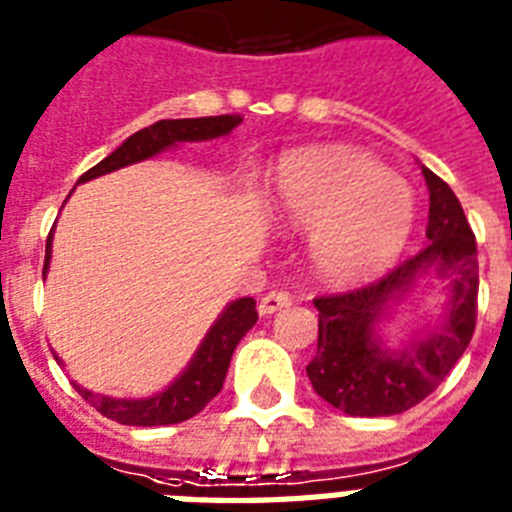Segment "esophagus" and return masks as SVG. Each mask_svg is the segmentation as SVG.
Wrapping results in <instances>:
<instances>
[{
    "instance_id": "1",
    "label": "esophagus",
    "mask_w": 512,
    "mask_h": 512,
    "mask_svg": "<svg viewBox=\"0 0 512 512\" xmlns=\"http://www.w3.org/2000/svg\"><path fill=\"white\" fill-rule=\"evenodd\" d=\"M290 301H293V298H290V293H287V290H272V293H266L264 298L259 301V314L261 316L274 314V311H280V308L290 306Z\"/></svg>"
}]
</instances>
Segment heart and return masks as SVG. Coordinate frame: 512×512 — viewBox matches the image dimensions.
Masks as SVG:
<instances>
[{
  "mask_svg": "<svg viewBox=\"0 0 512 512\" xmlns=\"http://www.w3.org/2000/svg\"><path fill=\"white\" fill-rule=\"evenodd\" d=\"M277 209L293 227L314 232V269L335 285H353L387 269L416 217L413 190L377 159L356 151L290 159L277 177Z\"/></svg>",
  "mask_w": 512,
  "mask_h": 512,
  "instance_id": "heart-1",
  "label": "heart"
}]
</instances>
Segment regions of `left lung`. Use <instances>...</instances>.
Returning <instances> with one entry per match:
<instances>
[{
    "mask_svg": "<svg viewBox=\"0 0 512 512\" xmlns=\"http://www.w3.org/2000/svg\"><path fill=\"white\" fill-rule=\"evenodd\" d=\"M424 177L429 185V246L369 285L314 298L319 345L306 374L316 395L348 416H392L418 405L445 382L474 337L479 298L476 235L450 185L426 167ZM426 271H439L451 280L446 324L400 354L384 351L373 337V324L383 306Z\"/></svg>",
    "mask_w": 512,
    "mask_h": 512,
    "instance_id": "8db88e82",
    "label": "left lung"
}]
</instances>
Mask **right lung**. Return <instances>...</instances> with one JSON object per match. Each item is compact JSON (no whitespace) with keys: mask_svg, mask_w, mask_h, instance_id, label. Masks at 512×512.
<instances>
[{"mask_svg":"<svg viewBox=\"0 0 512 512\" xmlns=\"http://www.w3.org/2000/svg\"><path fill=\"white\" fill-rule=\"evenodd\" d=\"M240 122H243L240 114L193 117V120H159L154 125H149V128L130 135L120 149H114L107 159H101L96 167L83 172L80 183L120 170V167H128V164L141 162V159H149V156L170 149L175 143L209 141V138L227 135L232 128H238ZM49 259H52V232L46 238L44 274L46 266H49ZM256 319H259V311H256V301L253 298H240V301L230 303L217 322H214V327L209 329V335L204 337V342L196 350V356H193L188 369L180 374V379H175L167 390L154 395V398L114 400L107 398V395H94V392L83 390L78 384L75 387H78V392L83 395V400L88 405H94L101 416L112 418L117 424L167 426L188 421L198 411H204L211 398H217L222 384H225L232 353L238 348V342L243 340V335L256 324Z\"/></svg>","mask_w":512,"mask_h":512,"instance_id":"right-lung-1","label":"right lung"}]
</instances>
